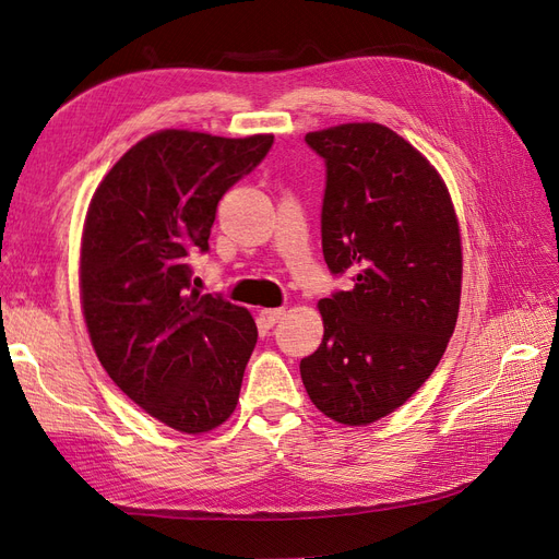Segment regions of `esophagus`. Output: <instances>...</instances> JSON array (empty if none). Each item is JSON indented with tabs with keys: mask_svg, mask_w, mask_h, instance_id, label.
Returning a JSON list of instances; mask_svg holds the SVG:
<instances>
[{
	"mask_svg": "<svg viewBox=\"0 0 559 559\" xmlns=\"http://www.w3.org/2000/svg\"><path fill=\"white\" fill-rule=\"evenodd\" d=\"M284 317V310H261L259 312V321L265 325V329H271L280 319Z\"/></svg>",
	"mask_w": 559,
	"mask_h": 559,
	"instance_id": "obj_1",
	"label": "esophagus"
}]
</instances>
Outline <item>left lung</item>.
I'll use <instances>...</instances> for the list:
<instances>
[{"label":"left lung","mask_w":559,"mask_h":559,"mask_svg":"<svg viewBox=\"0 0 559 559\" xmlns=\"http://www.w3.org/2000/svg\"><path fill=\"white\" fill-rule=\"evenodd\" d=\"M325 159L323 259L352 292L319 300L323 340L300 360L314 407L342 426L393 414L435 372L453 335L463 240L439 170L389 127L310 131Z\"/></svg>","instance_id":"1"}]
</instances>
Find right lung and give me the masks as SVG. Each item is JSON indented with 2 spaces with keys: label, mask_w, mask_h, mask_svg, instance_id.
<instances>
[{
  "label": "right lung",
  "mask_w": 559,
  "mask_h": 559,
  "mask_svg": "<svg viewBox=\"0 0 559 559\" xmlns=\"http://www.w3.org/2000/svg\"><path fill=\"white\" fill-rule=\"evenodd\" d=\"M273 145L162 129L129 147L94 189L79 284L90 342L118 389L164 426L203 435L234 414L257 323L191 288L217 203Z\"/></svg>",
  "instance_id": "1"
}]
</instances>
